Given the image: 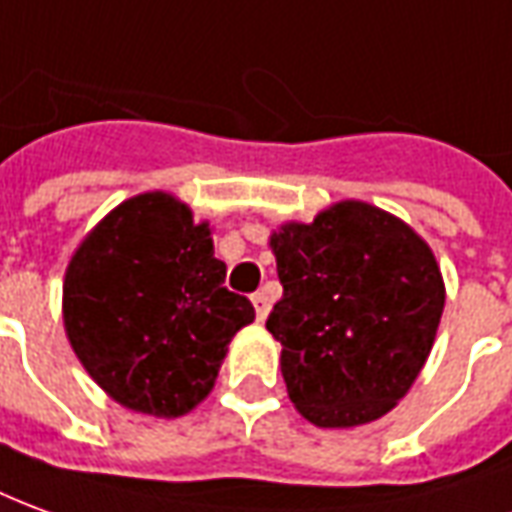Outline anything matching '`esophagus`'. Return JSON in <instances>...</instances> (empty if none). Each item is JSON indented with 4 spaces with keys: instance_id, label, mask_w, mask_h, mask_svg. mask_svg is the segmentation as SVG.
I'll use <instances>...</instances> for the list:
<instances>
[{
    "instance_id": "34e87169",
    "label": "esophagus",
    "mask_w": 512,
    "mask_h": 512,
    "mask_svg": "<svg viewBox=\"0 0 512 512\" xmlns=\"http://www.w3.org/2000/svg\"><path fill=\"white\" fill-rule=\"evenodd\" d=\"M252 305H255V313H257V321H263L268 316V310H271V299H268L266 291H257L252 296Z\"/></svg>"
}]
</instances>
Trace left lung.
<instances>
[{
  "label": "left lung",
  "instance_id": "left-lung-1",
  "mask_svg": "<svg viewBox=\"0 0 512 512\" xmlns=\"http://www.w3.org/2000/svg\"><path fill=\"white\" fill-rule=\"evenodd\" d=\"M282 299L266 330L282 377L316 427H357L410 391L441 324V268L416 232L380 207L338 202L271 235Z\"/></svg>",
  "mask_w": 512,
  "mask_h": 512
}]
</instances>
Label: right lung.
<instances>
[{
  "label": "right lung",
  "instance_id": "add662e5",
  "mask_svg": "<svg viewBox=\"0 0 512 512\" xmlns=\"http://www.w3.org/2000/svg\"><path fill=\"white\" fill-rule=\"evenodd\" d=\"M207 224L171 194L132 196L88 232L63 282L74 355L119 405L157 418L194 410L219 377L252 302L224 288Z\"/></svg>",
  "mask_w": 512,
  "mask_h": 512
}]
</instances>
